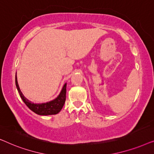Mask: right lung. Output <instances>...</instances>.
<instances>
[{
	"label": "right lung",
	"instance_id": "add662e5",
	"mask_svg": "<svg viewBox=\"0 0 154 154\" xmlns=\"http://www.w3.org/2000/svg\"><path fill=\"white\" fill-rule=\"evenodd\" d=\"M15 84L17 89L18 90L19 94L25 103V104L31 109L33 112L41 116L47 115H54L58 113L62 110L63 106H64L65 100H66V83H65L63 86L62 91L57 96V97L54 100L50 101V102L46 103H42V104H34L31 101L25 97L22 92H21L17 83V74L15 75Z\"/></svg>",
	"mask_w": 154,
	"mask_h": 154
}]
</instances>
